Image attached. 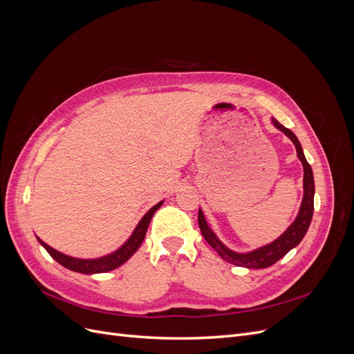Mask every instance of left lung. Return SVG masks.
I'll list each match as a JSON object with an SVG mask.
<instances>
[{
    "label": "left lung",
    "mask_w": 354,
    "mask_h": 354,
    "mask_svg": "<svg viewBox=\"0 0 354 354\" xmlns=\"http://www.w3.org/2000/svg\"><path fill=\"white\" fill-rule=\"evenodd\" d=\"M276 128H279L282 133H285L291 142L295 145L297 149V155L301 160L303 168H304V198L301 208H299L298 217L295 221L289 226V229L282 234L279 239H276L274 242L263 246L260 250H255L248 254H238L227 250L218 239L216 234L212 233V230L208 227V224L205 221V217H203L202 211L199 209L198 214V224L199 229L202 232V236L205 238V241L212 246L214 250L217 251V254L221 257L223 260H226L227 263H232L234 266H241V267H248V269H266V267H270L276 261H279L282 257H285L289 251H291L294 246H297L299 242L303 241L304 234L307 233V229L310 226V221H312L313 217V209H315V180H313V171L310 164L307 162V159L303 153L301 145H299L298 138L295 134L289 130V128L283 127L281 122H277L276 120H272Z\"/></svg>",
    "instance_id": "8db88e82"
}]
</instances>
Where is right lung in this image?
Wrapping results in <instances>:
<instances>
[{
	"instance_id": "add662e5",
	"label": "right lung",
	"mask_w": 354,
	"mask_h": 354,
	"mask_svg": "<svg viewBox=\"0 0 354 354\" xmlns=\"http://www.w3.org/2000/svg\"><path fill=\"white\" fill-rule=\"evenodd\" d=\"M162 205V202L156 203L155 207H152L146 212V216L140 220V223L137 224V227L134 230V233L131 234V238L128 239L120 250L115 251L111 255H106L102 257V259L97 260H80V259H72V257H68L65 254H62L56 250H53L51 246H48L46 242H42L41 239L39 243L44 246L47 250V252L55 259L57 263H60L62 266H65L66 269L73 270V272H78V273H84V274H93V273H106V272H111L116 267H120L121 264H124L130 257L138 250V246L142 245L145 236H146V230L149 223H151L152 217L155 211Z\"/></svg>"
}]
</instances>
